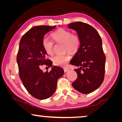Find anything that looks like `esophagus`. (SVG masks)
<instances>
[{"instance_id":"34e87169","label":"esophagus","mask_w":122,"mask_h":122,"mask_svg":"<svg viewBox=\"0 0 122 122\" xmlns=\"http://www.w3.org/2000/svg\"><path fill=\"white\" fill-rule=\"evenodd\" d=\"M68 71H69V69H68V68H65V69H64V71H65V73H66V72Z\"/></svg>"}]
</instances>
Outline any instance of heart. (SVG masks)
Listing matches in <instances>:
<instances>
[{
  "mask_svg": "<svg viewBox=\"0 0 122 122\" xmlns=\"http://www.w3.org/2000/svg\"><path fill=\"white\" fill-rule=\"evenodd\" d=\"M55 42L62 43L63 51H68L71 53L77 51L81 44V40L77 35L71 34V31L64 28H59L51 34ZM44 50L49 55H52L54 51V43L48 39L44 38L42 40ZM70 59L68 53L56 55L53 58V63L58 66H64Z\"/></svg>",
  "mask_w": 122,
  "mask_h": 122,
  "instance_id": "heart-1",
  "label": "heart"
}]
</instances>
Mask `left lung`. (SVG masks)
Listing matches in <instances>:
<instances>
[{
	"label": "left lung",
	"instance_id": "obj_1",
	"mask_svg": "<svg viewBox=\"0 0 122 122\" xmlns=\"http://www.w3.org/2000/svg\"><path fill=\"white\" fill-rule=\"evenodd\" d=\"M68 27L75 30L81 40L79 48L70 62L80 67L74 69L77 77L72 86L82 94H89L100 87L104 80L106 57L102 39L95 29L88 24L74 22Z\"/></svg>",
	"mask_w": 122,
	"mask_h": 122
}]
</instances>
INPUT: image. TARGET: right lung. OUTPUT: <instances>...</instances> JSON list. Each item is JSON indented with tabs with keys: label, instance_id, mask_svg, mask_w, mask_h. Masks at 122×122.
Here are the masks:
<instances>
[{
	"label": "right lung",
	"instance_id": "1",
	"mask_svg": "<svg viewBox=\"0 0 122 122\" xmlns=\"http://www.w3.org/2000/svg\"><path fill=\"white\" fill-rule=\"evenodd\" d=\"M56 26H35L25 34L20 40L16 56L19 77L25 88L32 96L45 100L53 95L56 89L57 81L64 71L53 66L51 71L43 72L41 66H52L47 59V53L42 46L45 35Z\"/></svg>",
	"mask_w": 122,
	"mask_h": 122
}]
</instances>
